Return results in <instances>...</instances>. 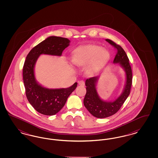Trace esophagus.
<instances>
[{
    "label": "esophagus",
    "mask_w": 158,
    "mask_h": 158,
    "mask_svg": "<svg viewBox=\"0 0 158 158\" xmlns=\"http://www.w3.org/2000/svg\"><path fill=\"white\" fill-rule=\"evenodd\" d=\"M78 83L79 85H81V86H84L85 85V82L84 81H80L78 82Z\"/></svg>",
    "instance_id": "34e87169"
}]
</instances>
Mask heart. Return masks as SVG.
I'll return each instance as SVG.
<instances>
[{"mask_svg":"<svg viewBox=\"0 0 158 158\" xmlns=\"http://www.w3.org/2000/svg\"><path fill=\"white\" fill-rule=\"evenodd\" d=\"M109 57V53L100 46L88 45L77 48L72 56V61L77 66L85 65L92 62L89 69L102 66Z\"/></svg>","mask_w":158,"mask_h":158,"instance_id":"obj_1","label":"heart"}]
</instances>
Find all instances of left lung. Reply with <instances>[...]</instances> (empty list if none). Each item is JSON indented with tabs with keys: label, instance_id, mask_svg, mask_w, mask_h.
<instances>
[{
	"label": "left lung",
	"instance_id": "8db88e82",
	"mask_svg": "<svg viewBox=\"0 0 158 158\" xmlns=\"http://www.w3.org/2000/svg\"><path fill=\"white\" fill-rule=\"evenodd\" d=\"M106 41L110 43L117 50L114 59V63H119L124 69L126 72V84L123 94L113 102H105L98 97L96 89V83L98 77H93L86 79V94L83 100V104L88 111L94 117L99 118H106L117 113L124 103L130 94L132 85V70L129 63V59L123 48L117 44L113 41L106 39Z\"/></svg>",
	"mask_w": 158,
	"mask_h": 158
}]
</instances>
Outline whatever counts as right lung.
<instances>
[{"instance_id":"obj_1","label":"right lung","mask_w":158,"mask_h":158,"mask_svg":"<svg viewBox=\"0 0 158 158\" xmlns=\"http://www.w3.org/2000/svg\"><path fill=\"white\" fill-rule=\"evenodd\" d=\"M68 38L52 36L35 46L28 54L23 66V81L25 94L31 105L45 115H53L65 105L69 95L75 90L76 82L68 88L50 89L38 85L34 76V66L38 57L42 54L61 56L69 45Z\"/></svg>"}]
</instances>
